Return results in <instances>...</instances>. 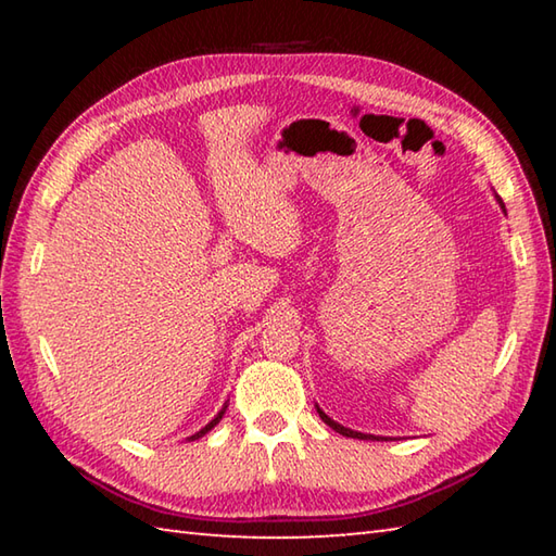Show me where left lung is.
<instances>
[{
    "label": "left lung",
    "mask_w": 556,
    "mask_h": 556,
    "mask_svg": "<svg viewBox=\"0 0 556 556\" xmlns=\"http://www.w3.org/2000/svg\"><path fill=\"white\" fill-rule=\"evenodd\" d=\"M500 203H502V200H500ZM504 207V205H502ZM317 413H320V418L329 425V428H332V430H337L339 434H344V437H353V440H380V437H372V434H363V432H353V430H349V428H344V425H339V422H334L332 418H329V416H325V413L320 410V408H317Z\"/></svg>",
    "instance_id": "1"
}]
</instances>
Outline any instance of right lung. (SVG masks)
Masks as SVG:
<instances>
[{
	"label": "right lung",
	"instance_id": "right-lung-1",
	"mask_svg": "<svg viewBox=\"0 0 556 556\" xmlns=\"http://www.w3.org/2000/svg\"><path fill=\"white\" fill-rule=\"evenodd\" d=\"M222 416H224V410H219V416H217V418H215V420H212V422H207V425H205V428H203V430H200V432H198V434H193V437H191V440H198V437H203V434H205V432H207V430H212V428H215V425H217V422H219V420H222Z\"/></svg>",
	"mask_w": 556,
	"mask_h": 556
}]
</instances>
